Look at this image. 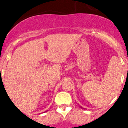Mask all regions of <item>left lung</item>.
I'll list each match as a JSON object with an SVG mask.
<instances>
[{"label": "left lung", "mask_w": 128, "mask_h": 128, "mask_svg": "<svg viewBox=\"0 0 128 128\" xmlns=\"http://www.w3.org/2000/svg\"><path fill=\"white\" fill-rule=\"evenodd\" d=\"M80 108H82V107H80Z\"/></svg>", "instance_id": "1"}]
</instances>
